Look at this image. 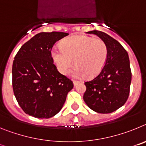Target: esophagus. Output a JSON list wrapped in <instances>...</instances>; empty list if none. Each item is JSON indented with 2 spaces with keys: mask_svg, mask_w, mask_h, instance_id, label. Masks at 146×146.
I'll use <instances>...</instances> for the list:
<instances>
[{
  "mask_svg": "<svg viewBox=\"0 0 146 146\" xmlns=\"http://www.w3.org/2000/svg\"><path fill=\"white\" fill-rule=\"evenodd\" d=\"M79 83H80L79 81H73V84H74V86H76L77 84H79Z\"/></svg>",
  "mask_w": 146,
  "mask_h": 146,
  "instance_id": "esophagus-1",
  "label": "esophagus"
}]
</instances>
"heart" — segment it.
<instances>
[{"instance_id": "b5f03b06", "label": "heart", "mask_w": 146, "mask_h": 146, "mask_svg": "<svg viewBox=\"0 0 146 146\" xmlns=\"http://www.w3.org/2000/svg\"><path fill=\"white\" fill-rule=\"evenodd\" d=\"M52 47L51 56L59 72L66 74L74 64L73 75L91 78L101 72L108 59V50L102 40L88 36H73Z\"/></svg>"}]
</instances>
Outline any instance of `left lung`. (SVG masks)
Returning <instances> with one entry per match:
<instances>
[{"mask_svg": "<svg viewBox=\"0 0 146 146\" xmlns=\"http://www.w3.org/2000/svg\"><path fill=\"white\" fill-rule=\"evenodd\" d=\"M106 44L108 50L106 64L101 72L91 81L85 82L83 100L92 110L110 113L126 103L131 80L129 58L123 46L104 32L91 31Z\"/></svg>", "mask_w": 146, "mask_h": 146, "instance_id": "8db88e82", "label": "left lung"}]
</instances>
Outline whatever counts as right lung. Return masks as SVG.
<instances>
[{"label":"right lung","mask_w":146,"mask_h":146,"mask_svg":"<svg viewBox=\"0 0 146 146\" xmlns=\"http://www.w3.org/2000/svg\"><path fill=\"white\" fill-rule=\"evenodd\" d=\"M69 33H37L21 47L12 66V86L23 111L37 118H49L60 112L72 81L58 72L51 56L54 44Z\"/></svg>","instance_id":"right-lung-1"}]
</instances>
